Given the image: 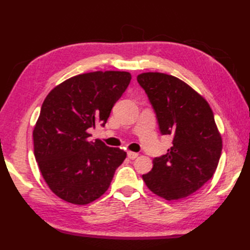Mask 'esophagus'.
<instances>
[{
    "label": "esophagus",
    "mask_w": 250,
    "mask_h": 250,
    "mask_svg": "<svg viewBox=\"0 0 250 250\" xmlns=\"http://www.w3.org/2000/svg\"><path fill=\"white\" fill-rule=\"evenodd\" d=\"M137 157H139V153L133 152V151H128V158L131 159V160H134V159Z\"/></svg>",
    "instance_id": "esophagus-1"
}]
</instances>
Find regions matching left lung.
Returning a JSON list of instances; mask_svg holds the SVG:
<instances>
[{
    "label": "left lung",
    "instance_id": "1",
    "mask_svg": "<svg viewBox=\"0 0 250 250\" xmlns=\"http://www.w3.org/2000/svg\"><path fill=\"white\" fill-rule=\"evenodd\" d=\"M156 111L163 135H172L167 155L153 159L152 169L143 175L150 191L167 201L194 193L213 177L222 140L207 101L188 83L164 73L137 76Z\"/></svg>",
    "mask_w": 250,
    "mask_h": 250
}]
</instances>
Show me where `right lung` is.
Returning <instances> with one entry per match:
<instances>
[{"instance_id": "1", "label": "right lung", "mask_w": 250, "mask_h": 250, "mask_svg": "<svg viewBox=\"0 0 250 250\" xmlns=\"http://www.w3.org/2000/svg\"><path fill=\"white\" fill-rule=\"evenodd\" d=\"M129 72L98 71L58 84L42 105L33 130L34 156L49 189L68 203L86 205L103 195L126 152L89 141L128 88Z\"/></svg>"}]
</instances>
